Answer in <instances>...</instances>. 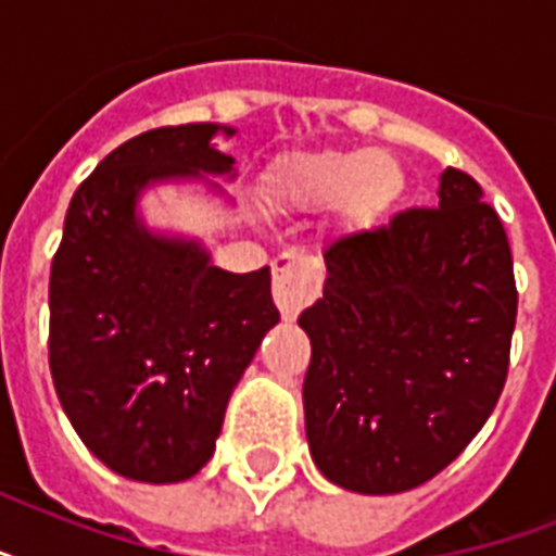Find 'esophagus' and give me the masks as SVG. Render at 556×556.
Returning a JSON list of instances; mask_svg holds the SVG:
<instances>
[{"instance_id":"34e87169","label":"esophagus","mask_w":556,"mask_h":556,"mask_svg":"<svg viewBox=\"0 0 556 556\" xmlns=\"http://www.w3.org/2000/svg\"><path fill=\"white\" fill-rule=\"evenodd\" d=\"M274 300L282 317H296L305 305L320 296L323 262L305 251H282L270 262Z\"/></svg>"}]
</instances>
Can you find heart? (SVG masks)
Instances as JSON below:
<instances>
[{
	"label": "heart",
	"mask_w": 556,
	"mask_h": 556,
	"mask_svg": "<svg viewBox=\"0 0 556 556\" xmlns=\"http://www.w3.org/2000/svg\"><path fill=\"white\" fill-rule=\"evenodd\" d=\"M404 176L395 161L375 150L323 152L300 161L279 181V192L296 201H340L352 222H369L395 201Z\"/></svg>",
	"instance_id": "b5f03b06"
}]
</instances>
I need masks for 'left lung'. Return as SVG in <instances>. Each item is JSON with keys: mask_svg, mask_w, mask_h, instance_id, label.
Returning a JSON list of instances; mask_svg holds the SVG:
<instances>
[{"mask_svg": "<svg viewBox=\"0 0 556 556\" xmlns=\"http://www.w3.org/2000/svg\"><path fill=\"white\" fill-rule=\"evenodd\" d=\"M473 176L450 167L439 207L326 248L305 435L340 488L401 493L441 473L491 418L510 364L517 279L508 233Z\"/></svg>", "mask_w": 556, "mask_h": 556, "instance_id": "8db88e82", "label": "left lung"}]
</instances>
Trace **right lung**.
Masks as SVG:
<instances>
[{
    "instance_id": "1",
    "label": "right lung",
    "mask_w": 556,
    "mask_h": 556,
    "mask_svg": "<svg viewBox=\"0 0 556 556\" xmlns=\"http://www.w3.org/2000/svg\"><path fill=\"white\" fill-rule=\"evenodd\" d=\"M216 132L161 126L109 152L74 190L51 262L56 397L83 444L135 482H185L207 465L230 392L279 323L268 265L227 274L195 242L135 218L147 185L230 173L233 159L210 147Z\"/></svg>"
}]
</instances>
